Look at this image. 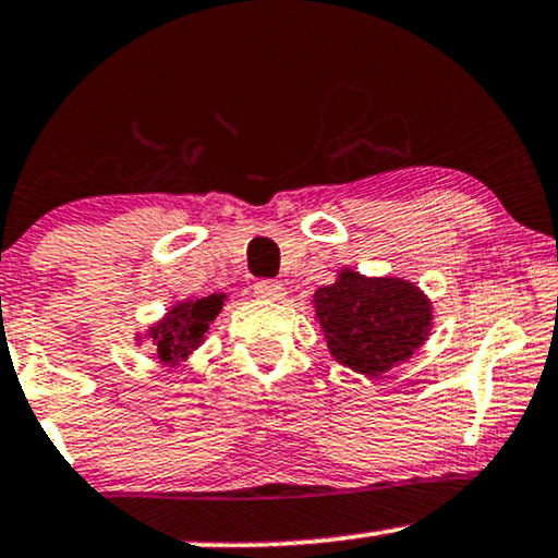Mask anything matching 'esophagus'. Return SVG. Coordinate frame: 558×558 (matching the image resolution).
Instances as JSON below:
<instances>
[{
	"label": "esophagus",
	"instance_id": "1",
	"mask_svg": "<svg viewBox=\"0 0 558 558\" xmlns=\"http://www.w3.org/2000/svg\"><path fill=\"white\" fill-rule=\"evenodd\" d=\"M255 295L265 301H283L286 288H283V283H275V280H257Z\"/></svg>",
	"mask_w": 558,
	"mask_h": 558
}]
</instances>
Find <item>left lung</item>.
<instances>
[{"instance_id":"1","label":"left lung","mask_w":558,"mask_h":558,"mask_svg":"<svg viewBox=\"0 0 558 558\" xmlns=\"http://www.w3.org/2000/svg\"><path fill=\"white\" fill-rule=\"evenodd\" d=\"M314 312L331 357L368 378L409 361L433 329V301L417 286L352 267L314 293Z\"/></svg>"}]
</instances>
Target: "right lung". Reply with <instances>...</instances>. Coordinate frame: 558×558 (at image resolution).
<instances>
[{"instance_id": "1", "label": "right lung", "mask_w": 558, "mask_h": 558, "mask_svg": "<svg viewBox=\"0 0 558 558\" xmlns=\"http://www.w3.org/2000/svg\"><path fill=\"white\" fill-rule=\"evenodd\" d=\"M227 293H210L206 299H187L169 306V312L154 322L141 340L154 344V355L165 365H180L206 342L210 322L221 314Z\"/></svg>"}]
</instances>
